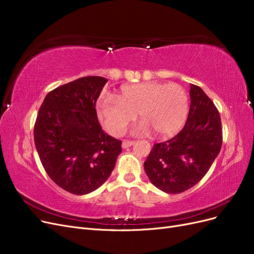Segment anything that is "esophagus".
I'll return each mask as SVG.
<instances>
[{"instance_id":"obj_1","label":"esophagus","mask_w":254,"mask_h":254,"mask_svg":"<svg viewBox=\"0 0 254 254\" xmlns=\"http://www.w3.org/2000/svg\"><path fill=\"white\" fill-rule=\"evenodd\" d=\"M133 143H134L133 141H130V140H124V141H123L122 146H123V148H127V147H130V146H131Z\"/></svg>"}]
</instances>
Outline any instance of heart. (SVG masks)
I'll return each mask as SVG.
<instances>
[{"mask_svg": "<svg viewBox=\"0 0 254 254\" xmlns=\"http://www.w3.org/2000/svg\"><path fill=\"white\" fill-rule=\"evenodd\" d=\"M190 98L186 89L177 83L156 81L123 86L117 97L105 95L97 104L98 117L107 130L120 136L135 114L143 122L140 131L151 129L158 136L176 134L186 123Z\"/></svg>", "mask_w": 254, "mask_h": 254, "instance_id": "b5f03b06", "label": "heart"}]
</instances>
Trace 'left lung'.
Instances as JSON below:
<instances>
[{
    "mask_svg": "<svg viewBox=\"0 0 254 254\" xmlns=\"http://www.w3.org/2000/svg\"><path fill=\"white\" fill-rule=\"evenodd\" d=\"M186 125L173 139L153 145L144 162L151 183L167 194L193 188L210 170L222 144L220 115L203 90L190 84Z\"/></svg>",
    "mask_w": 254,
    "mask_h": 254,
    "instance_id": "obj_1",
    "label": "left lung"
}]
</instances>
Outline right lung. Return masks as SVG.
<instances>
[{"instance_id":"add662e5","label":"right lung","mask_w":254,"mask_h":254,"mask_svg":"<svg viewBox=\"0 0 254 254\" xmlns=\"http://www.w3.org/2000/svg\"><path fill=\"white\" fill-rule=\"evenodd\" d=\"M108 81L86 76L49 92L34 127L41 163L58 187L86 195L109 178L122 141L104 132L95 105Z\"/></svg>"}]
</instances>
